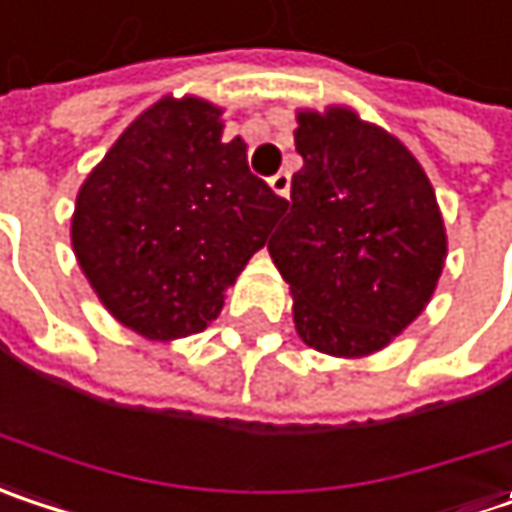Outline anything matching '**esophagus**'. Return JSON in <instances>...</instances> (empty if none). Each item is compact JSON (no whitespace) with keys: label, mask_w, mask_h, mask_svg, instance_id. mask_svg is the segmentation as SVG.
Returning <instances> with one entry per match:
<instances>
[{"label":"esophagus","mask_w":512,"mask_h":512,"mask_svg":"<svg viewBox=\"0 0 512 512\" xmlns=\"http://www.w3.org/2000/svg\"><path fill=\"white\" fill-rule=\"evenodd\" d=\"M269 187H272V193H275V196H287V193H290V172H278V175H272V178H269Z\"/></svg>","instance_id":"1"}]
</instances>
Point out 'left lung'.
Segmentation results:
<instances>
[{
	"mask_svg": "<svg viewBox=\"0 0 512 512\" xmlns=\"http://www.w3.org/2000/svg\"><path fill=\"white\" fill-rule=\"evenodd\" d=\"M284 222L269 257L290 284L304 346L331 357L387 349L428 307L448 255L431 178L387 128L346 105L296 111Z\"/></svg>",
	"mask_w": 512,
	"mask_h": 512,
	"instance_id": "1",
	"label": "left lung"
}]
</instances>
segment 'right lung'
Instances as JSON below:
<instances>
[{"instance_id":"right-lung-1","label":"right lung","mask_w":512,"mask_h":512,"mask_svg":"<svg viewBox=\"0 0 512 512\" xmlns=\"http://www.w3.org/2000/svg\"><path fill=\"white\" fill-rule=\"evenodd\" d=\"M222 128L208 99L163 96L75 196V260L105 310L146 340L205 331L287 205Z\"/></svg>"}]
</instances>
